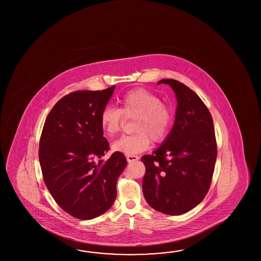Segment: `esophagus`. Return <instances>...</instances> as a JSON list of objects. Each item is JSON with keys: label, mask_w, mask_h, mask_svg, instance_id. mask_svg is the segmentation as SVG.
Instances as JSON below:
<instances>
[{"label": "esophagus", "mask_w": 261, "mask_h": 261, "mask_svg": "<svg viewBox=\"0 0 261 261\" xmlns=\"http://www.w3.org/2000/svg\"><path fill=\"white\" fill-rule=\"evenodd\" d=\"M126 159H127V161H128V163H130V162L138 161L139 156H137V155H127Z\"/></svg>", "instance_id": "obj_1"}]
</instances>
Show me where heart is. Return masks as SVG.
<instances>
[{
  "label": "heart",
  "mask_w": 261,
  "mask_h": 261,
  "mask_svg": "<svg viewBox=\"0 0 261 261\" xmlns=\"http://www.w3.org/2000/svg\"><path fill=\"white\" fill-rule=\"evenodd\" d=\"M120 109L106 106L100 114L101 128L109 136L120 132L125 117L134 119V134L118 139L112 149L128 155H136L149 148L153 142L167 138L172 121L170 106L161 102L158 95L145 89H132L120 99Z\"/></svg>",
  "instance_id": "heart-1"
}]
</instances>
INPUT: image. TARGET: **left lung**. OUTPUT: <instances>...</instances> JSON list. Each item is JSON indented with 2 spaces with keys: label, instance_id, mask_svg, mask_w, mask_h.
<instances>
[{
  "label": "left lung",
  "instance_id": "1",
  "mask_svg": "<svg viewBox=\"0 0 261 261\" xmlns=\"http://www.w3.org/2000/svg\"><path fill=\"white\" fill-rule=\"evenodd\" d=\"M169 85L177 107L172 130L152 155H145L144 199L153 209L178 216L204 199L211 186L217 147L211 114L200 97L174 79Z\"/></svg>",
  "mask_w": 261,
  "mask_h": 261
}]
</instances>
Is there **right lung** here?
Returning a JSON list of instances; mask_svg holds the SVG:
<instances>
[{
	"mask_svg": "<svg viewBox=\"0 0 261 261\" xmlns=\"http://www.w3.org/2000/svg\"><path fill=\"white\" fill-rule=\"evenodd\" d=\"M114 90L115 86L64 96L51 109L41 134L44 184L61 209L78 219L89 220L110 209L117 198V178L127 165L120 152L106 162L100 160L109 150L100 114Z\"/></svg>",
	"mask_w": 261,
	"mask_h": 261,
	"instance_id": "add662e5",
	"label": "right lung"
}]
</instances>
